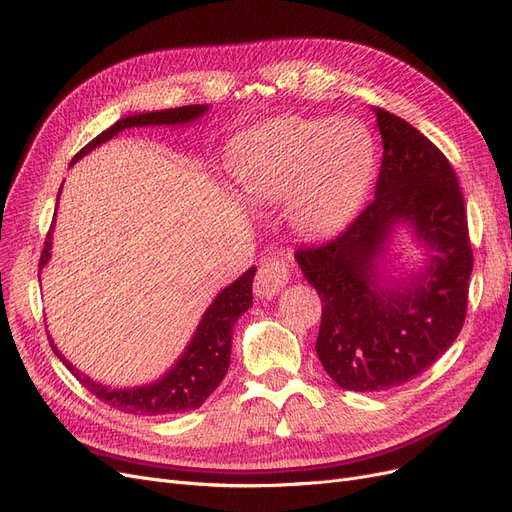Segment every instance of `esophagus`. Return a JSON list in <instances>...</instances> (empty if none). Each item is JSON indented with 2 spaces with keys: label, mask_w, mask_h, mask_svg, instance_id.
<instances>
[{
  "label": "esophagus",
  "mask_w": 512,
  "mask_h": 512,
  "mask_svg": "<svg viewBox=\"0 0 512 512\" xmlns=\"http://www.w3.org/2000/svg\"><path fill=\"white\" fill-rule=\"evenodd\" d=\"M284 284H286V265L282 259H272L259 268L253 282V291L259 299H274L276 295H280Z\"/></svg>",
  "instance_id": "esophagus-1"
}]
</instances>
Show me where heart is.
<instances>
[{
  "label": "heart",
  "instance_id": "1",
  "mask_svg": "<svg viewBox=\"0 0 512 512\" xmlns=\"http://www.w3.org/2000/svg\"><path fill=\"white\" fill-rule=\"evenodd\" d=\"M374 175V142L355 121L274 119L247 133L232 161L234 184L251 201L282 203L305 238L341 228Z\"/></svg>",
  "mask_w": 512,
  "mask_h": 512
}]
</instances>
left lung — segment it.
I'll list each match as a JSON object with an SVG mask.
<instances>
[{"label": "left lung", "instance_id": "1", "mask_svg": "<svg viewBox=\"0 0 512 512\" xmlns=\"http://www.w3.org/2000/svg\"><path fill=\"white\" fill-rule=\"evenodd\" d=\"M383 138L374 201L341 234L297 249L322 299L316 353L349 391H385L437 362L464 324L473 251L456 173L441 150L402 117L372 108ZM411 232L423 268L392 253Z\"/></svg>", "mask_w": 512, "mask_h": 512}]
</instances>
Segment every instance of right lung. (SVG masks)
I'll return each instance as SVG.
<instances>
[{
    "mask_svg": "<svg viewBox=\"0 0 512 512\" xmlns=\"http://www.w3.org/2000/svg\"><path fill=\"white\" fill-rule=\"evenodd\" d=\"M209 108H211L209 104H192V106H180V108L150 110V113L125 115L117 123L104 129L100 136H96L83 150H79L71 165H75L79 159L85 157V154H90L100 144L113 140L121 131L129 127H161V125L182 127L203 119L209 113ZM60 192H62V186H60ZM60 192L56 196V209L60 201ZM54 224L48 234L46 247H43V253H41L39 280H41V270L46 268L48 261L52 259ZM255 272L257 268H249L232 284L221 288L217 297L211 301V305L205 309L201 322H198L194 335L186 345V349L182 351L180 358L169 366V370L163 376H159V379L152 383L138 385V387H123V389L98 383L66 360L50 337L52 349L60 358V362L77 376V381L87 391L94 393L98 399H102V402L108 404L110 408L123 410L127 414H142V416H165L175 412L196 410L207 402V397L219 387L221 381H224V376L230 368L232 330L236 320L253 305Z\"/></svg>",
    "mask_w": 512,
    "mask_h": 512,
    "instance_id": "1",
    "label": "right lung"
}]
</instances>
